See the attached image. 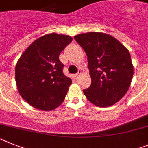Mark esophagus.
Instances as JSON below:
<instances>
[{
  "label": "esophagus",
  "instance_id": "esophagus-1",
  "mask_svg": "<svg viewBox=\"0 0 148 148\" xmlns=\"http://www.w3.org/2000/svg\"><path fill=\"white\" fill-rule=\"evenodd\" d=\"M81 74H82V71H81V70H79V72H78V73H77L76 74H75V77H79V75H81Z\"/></svg>",
  "mask_w": 148,
  "mask_h": 148
}]
</instances>
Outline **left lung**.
Listing matches in <instances>:
<instances>
[{
	"label": "left lung",
	"instance_id": "left-lung-1",
	"mask_svg": "<svg viewBox=\"0 0 148 148\" xmlns=\"http://www.w3.org/2000/svg\"><path fill=\"white\" fill-rule=\"evenodd\" d=\"M74 39L88 56L91 84L83 90L87 99L98 107L115 104L128 91L133 76L129 50L104 33L80 34Z\"/></svg>",
	"mask_w": 148,
	"mask_h": 148
}]
</instances>
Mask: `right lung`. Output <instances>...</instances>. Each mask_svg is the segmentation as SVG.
Instances as JSON below:
<instances>
[{"instance_id": "right-lung-1", "label": "right lung", "mask_w": 148, "mask_h": 148, "mask_svg": "<svg viewBox=\"0 0 148 148\" xmlns=\"http://www.w3.org/2000/svg\"><path fill=\"white\" fill-rule=\"evenodd\" d=\"M72 41L68 35L48 34L33 42L17 61L18 90L34 108L51 111L64 101L72 80L64 75L59 55Z\"/></svg>"}]
</instances>
